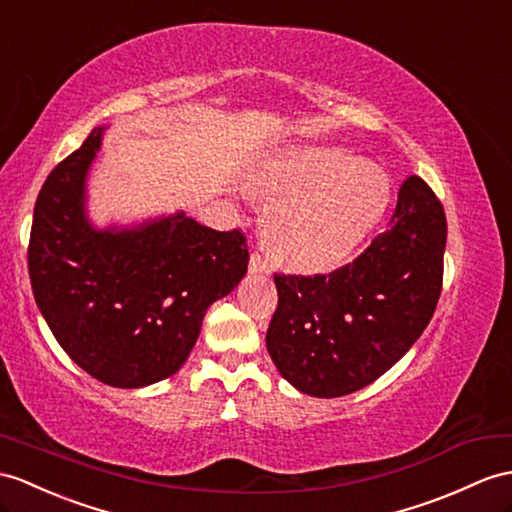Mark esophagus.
Segmentation results:
<instances>
[{"label": "esophagus", "instance_id": "obj_1", "mask_svg": "<svg viewBox=\"0 0 512 512\" xmlns=\"http://www.w3.org/2000/svg\"><path fill=\"white\" fill-rule=\"evenodd\" d=\"M267 269H269V265H267V258L263 254L254 252L252 256H249V271H252V273H265Z\"/></svg>", "mask_w": 512, "mask_h": 512}]
</instances>
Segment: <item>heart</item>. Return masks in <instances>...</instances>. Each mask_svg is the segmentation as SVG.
<instances>
[{"instance_id":"heart-1","label":"heart","mask_w":512,"mask_h":512,"mask_svg":"<svg viewBox=\"0 0 512 512\" xmlns=\"http://www.w3.org/2000/svg\"><path fill=\"white\" fill-rule=\"evenodd\" d=\"M256 184L276 202L267 226L273 254L302 271L339 267L389 202L386 171L336 145L286 147Z\"/></svg>"}]
</instances>
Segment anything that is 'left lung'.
<instances>
[{"label": "left lung", "mask_w": 512, "mask_h": 512, "mask_svg": "<svg viewBox=\"0 0 512 512\" xmlns=\"http://www.w3.org/2000/svg\"><path fill=\"white\" fill-rule=\"evenodd\" d=\"M447 221L430 186L404 180L391 228L328 276L276 273L267 350L299 393L341 397L378 380L430 323L443 284Z\"/></svg>", "instance_id": "1"}]
</instances>
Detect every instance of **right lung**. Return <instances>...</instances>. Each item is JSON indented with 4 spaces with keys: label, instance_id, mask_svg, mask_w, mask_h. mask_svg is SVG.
I'll list each match as a JSON object with an SVG mask.
<instances>
[{
    "label": "right lung",
    "instance_id": "right-lung-1",
    "mask_svg": "<svg viewBox=\"0 0 512 512\" xmlns=\"http://www.w3.org/2000/svg\"><path fill=\"white\" fill-rule=\"evenodd\" d=\"M104 130L47 176L28 269L36 306L73 363L108 386L141 389L184 365L208 306L241 282L249 254L241 230H213L182 210L95 228L86 178Z\"/></svg>",
    "mask_w": 512,
    "mask_h": 512
}]
</instances>
